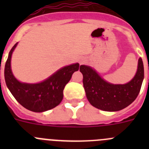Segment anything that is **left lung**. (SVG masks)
<instances>
[{
    "mask_svg": "<svg viewBox=\"0 0 149 149\" xmlns=\"http://www.w3.org/2000/svg\"><path fill=\"white\" fill-rule=\"evenodd\" d=\"M83 84L89 103L104 111H118L125 108L136 99L144 78V67L141 58L138 61L136 75L126 84H112L101 78L87 65H81Z\"/></svg>",
    "mask_w": 149,
    "mask_h": 149,
    "instance_id": "1",
    "label": "left lung"
}]
</instances>
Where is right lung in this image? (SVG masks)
I'll return each instance as SVG.
<instances>
[{
	"label": "right lung",
	"instance_id": "obj_1",
	"mask_svg": "<svg viewBox=\"0 0 149 149\" xmlns=\"http://www.w3.org/2000/svg\"><path fill=\"white\" fill-rule=\"evenodd\" d=\"M17 44L12 48L4 68L5 81L7 87L21 105L30 111L41 113L54 108L63 98V89L71 80L79 64L65 66L43 82L35 84L21 83L16 80L11 70V56Z\"/></svg>",
	"mask_w": 149,
	"mask_h": 149
}]
</instances>
